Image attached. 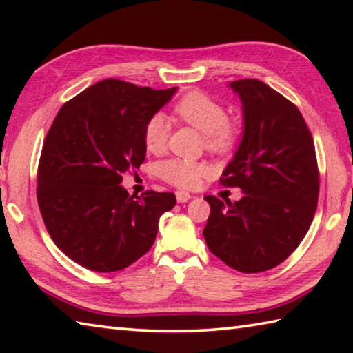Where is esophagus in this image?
<instances>
[{
  "instance_id": "34e87169",
  "label": "esophagus",
  "mask_w": 353,
  "mask_h": 353,
  "mask_svg": "<svg viewBox=\"0 0 353 353\" xmlns=\"http://www.w3.org/2000/svg\"><path fill=\"white\" fill-rule=\"evenodd\" d=\"M176 198H177V202H181V204H183V202H187L191 199V194L187 193V191H182L179 190L176 193Z\"/></svg>"
}]
</instances>
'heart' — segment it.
I'll list each match as a JSON object with an SVG mask.
<instances>
[{"label":"heart","instance_id":"heart-1","mask_svg":"<svg viewBox=\"0 0 353 353\" xmlns=\"http://www.w3.org/2000/svg\"><path fill=\"white\" fill-rule=\"evenodd\" d=\"M172 112L181 121L204 134V143L208 151H230L240 135V126L234 119H229L225 105L205 92L191 90L185 93L172 105ZM168 135L170 123L165 115L154 113L148 118L143 129V140L148 151H162L168 141ZM210 170L207 162L185 157H171L157 165V174L165 182L179 188L198 187L202 179L210 174Z\"/></svg>","mask_w":353,"mask_h":353}]
</instances>
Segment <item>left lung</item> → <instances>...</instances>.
I'll return each mask as SVG.
<instances>
[{"mask_svg": "<svg viewBox=\"0 0 353 353\" xmlns=\"http://www.w3.org/2000/svg\"><path fill=\"white\" fill-rule=\"evenodd\" d=\"M240 94L244 132L219 179L244 193L236 202L205 196L210 252L246 274L272 270L307 235L319 196L313 137L291 101L259 79L230 82Z\"/></svg>", "mask_w": 353, "mask_h": 353, "instance_id": "8db88e82", "label": "left lung"}]
</instances>
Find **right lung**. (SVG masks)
Returning a JSON list of instances; mask_svg holds the SVG:
<instances>
[{
  "mask_svg": "<svg viewBox=\"0 0 353 353\" xmlns=\"http://www.w3.org/2000/svg\"><path fill=\"white\" fill-rule=\"evenodd\" d=\"M177 87L104 79L65 103L41 148L37 201L46 230L71 260L97 272L132 265L154 244L174 193L129 196L123 174L145 162L143 129Z\"/></svg>",
  "mask_w": 353,
  "mask_h": 353,
  "instance_id": "obj_1",
  "label": "right lung"
}]
</instances>
